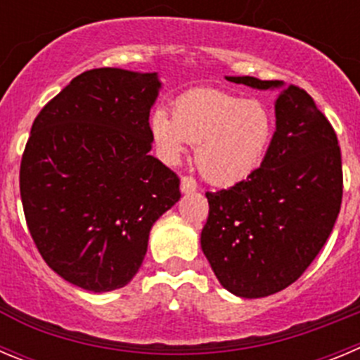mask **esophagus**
<instances>
[{"label": "esophagus", "mask_w": 360, "mask_h": 360, "mask_svg": "<svg viewBox=\"0 0 360 360\" xmlns=\"http://www.w3.org/2000/svg\"><path fill=\"white\" fill-rule=\"evenodd\" d=\"M198 189V184L194 178L191 176H184L182 180H180V191H182L184 194H191V193H196Z\"/></svg>", "instance_id": "esophagus-1"}]
</instances>
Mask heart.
<instances>
[{"instance_id": "1", "label": "heart", "mask_w": 360, "mask_h": 360, "mask_svg": "<svg viewBox=\"0 0 360 360\" xmlns=\"http://www.w3.org/2000/svg\"><path fill=\"white\" fill-rule=\"evenodd\" d=\"M150 134L160 157L176 164L196 144V166L212 186L230 187L252 176L271 146L275 117L268 105L217 89H193L157 108Z\"/></svg>"}]
</instances>
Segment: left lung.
I'll use <instances>...</instances> for the list:
<instances>
[{
	"mask_svg": "<svg viewBox=\"0 0 360 360\" xmlns=\"http://www.w3.org/2000/svg\"><path fill=\"white\" fill-rule=\"evenodd\" d=\"M226 80L278 89L276 130L252 176L207 193L202 250L226 291L264 298L296 282L330 236L342 198L341 150L332 124L303 89L253 77Z\"/></svg>",
	"mask_w": 360,
	"mask_h": 360,
	"instance_id": "1",
	"label": "left lung"
}]
</instances>
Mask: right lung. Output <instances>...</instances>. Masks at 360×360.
<instances>
[{
    "label": "right lung",
    "instance_id": "1",
    "mask_svg": "<svg viewBox=\"0 0 360 360\" xmlns=\"http://www.w3.org/2000/svg\"><path fill=\"white\" fill-rule=\"evenodd\" d=\"M157 72L91 69L35 117L19 171L22 209L42 259L92 292L139 271L155 221L180 200V180L151 157Z\"/></svg>",
    "mask_w": 360,
    "mask_h": 360
}]
</instances>
